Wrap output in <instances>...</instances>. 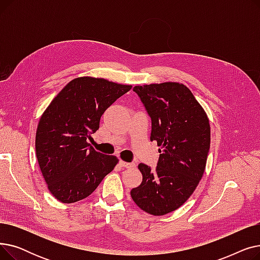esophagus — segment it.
<instances>
[{
	"instance_id": "34e87169",
	"label": "esophagus",
	"mask_w": 260,
	"mask_h": 260,
	"mask_svg": "<svg viewBox=\"0 0 260 260\" xmlns=\"http://www.w3.org/2000/svg\"><path fill=\"white\" fill-rule=\"evenodd\" d=\"M119 165L123 168H126V169H133V168H136V165L135 163H129V162H125L123 160H120L119 161Z\"/></svg>"
}]
</instances>
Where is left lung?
<instances>
[{"instance_id":"8db88e82","label":"left lung","mask_w":260,"mask_h":260,"mask_svg":"<svg viewBox=\"0 0 260 260\" xmlns=\"http://www.w3.org/2000/svg\"><path fill=\"white\" fill-rule=\"evenodd\" d=\"M152 119L151 141L160 147L155 171L143 163L142 182L131 190L144 212L162 216L179 209L196 189L206 170L211 143L208 115L182 83L136 85Z\"/></svg>"}]
</instances>
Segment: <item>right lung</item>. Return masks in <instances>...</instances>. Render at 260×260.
<instances>
[{"instance_id":"add662e5","label":"right lung","mask_w":260,"mask_h":260,"mask_svg":"<svg viewBox=\"0 0 260 260\" xmlns=\"http://www.w3.org/2000/svg\"><path fill=\"white\" fill-rule=\"evenodd\" d=\"M132 85L103 78L79 77L52 99L39 121L36 153L51 195L63 203L88 197L117 166L87 139L99 128L101 116Z\"/></svg>"}]
</instances>
